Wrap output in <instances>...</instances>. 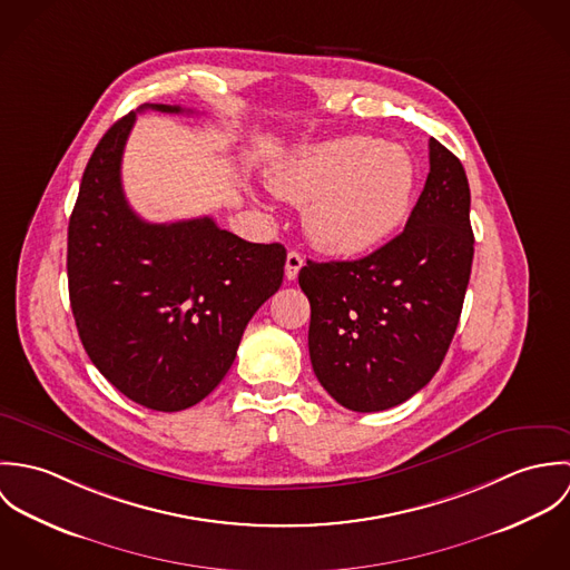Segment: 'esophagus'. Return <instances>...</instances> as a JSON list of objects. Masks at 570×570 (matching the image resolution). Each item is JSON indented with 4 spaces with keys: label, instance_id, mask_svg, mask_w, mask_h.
Here are the masks:
<instances>
[{
    "label": "esophagus",
    "instance_id": "34e87169",
    "mask_svg": "<svg viewBox=\"0 0 570 570\" xmlns=\"http://www.w3.org/2000/svg\"><path fill=\"white\" fill-rule=\"evenodd\" d=\"M305 265V258H303V254H298V252H289L287 254V261H285V276L289 278V281H296L298 278V272H301V267Z\"/></svg>",
    "mask_w": 570,
    "mask_h": 570
}]
</instances>
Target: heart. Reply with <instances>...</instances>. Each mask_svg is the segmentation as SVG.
Returning a JSON list of instances; mask_svg holds the SVG:
<instances>
[{"label": "heart", "instance_id": "heart-1", "mask_svg": "<svg viewBox=\"0 0 570 570\" xmlns=\"http://www.w3.org/2000/svg\"><path fill=\"white\" fill-rule=\"evenodd\" d=\"M416 170L404 147L344 136L307 147L269 170V188L305 206L303 226L328 254L357 256L406 222Z\"/></svg>", "mask_w": 570, "mask_h": 570}]
</instances>
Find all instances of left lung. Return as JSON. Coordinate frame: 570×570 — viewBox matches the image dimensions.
Segmentation results:
<instances>
[{
  "label": "left lung",
  "mask_w": 570,
  "mask_h": 570,
  "mask_svg": "<svg viewBox=\"0 0 570 570\" xmlns=\"http://www.w3.org/2000/svg\"><path fill=\"white\" fill-rule=\"evenodd\" d=\"M430 173L402 235L357 261L307 265L309 357L340 406H400L439 371L461 318L474 258L470 184L430 138Z\"/></svg>",
  "instance_id": "1"
}]
</instances>
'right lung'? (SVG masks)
Instances as JSON below:
<instances>
[{"label": "right lung", "mask_w": 570, "mask_h": 570, "mask_svg": "<svg viewBox=\"0 0 570 570\" xmlns=\"http://www.w3.org/2000/svg\"><path fill=\"white\" fill-rule=\"evenodd\" d=\"M134 122L136 111L120 118L85 166L68 228L70 305L105 380L140 406L177 412L226 377L249 318L283 283L287 252L244 242L210 217L140 219L120 181Z\"/></svg>", "instance_id": "1"}]
</instances>
